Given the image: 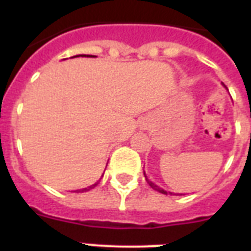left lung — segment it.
Returning <instances> with one entry per match:
<instances>
[{
    "mask_svg": "<svg viewBox=\"0 0 251 251\" xmlns=\"http://www.w3.org/2000/svg\"><path fill=\"white\" fill-rule=\"evenodd\" d=\"M145 177H146V175H145ZM146 179H147V178H146ZM147 182H149V185L151 187H152V189L157 190V191H159V193H161V194H165V195L168 194V191H165L164 189H161V187H159V186H157V185H155V183H153V182H151L150 179H147Z\"/></svg>",
    "mask_w": 251,
    "mask_h": 251,
    "instance_id": "1",
    "label": "left lung"
}]
</instances>
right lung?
<instances>
[{
  "label": "right lung",
  "mask_w": 251,
  "mask_h": 251,
  "mask_svg": "<svg viewBox=\"0 0 251 251\" xmlns=\"http://www.w3.org/2000/svg\"><path fill=\"white\" fill-rule=\"evenodd\" d=\"M80 56H82V54H80ZM83 56H86V54H83ZM87 57H92V56H88V54H87ZM96 185H98V182L96 183H94V185H91V186H88V187H86V189H82V190H79L80 193H83V191H87V190H90V189H94L95 186H96Z\"/></svg>",
  "instance_id": "add662e5"
}]
</instances>
